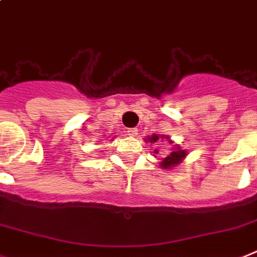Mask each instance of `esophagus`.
I'll use <instances>...</instances> for the list:
<instances>
[{"instance_id":"obj_1","label":"esophagus","mask_w":257,"mask_h":257,"mask_svg":"<svg viewBox=\"0 0 257 257\" xmlns=\"http://www.w3.org/2000/svg\"><path fill=\"white\" fill-rule=\"evenodd\" d=\"M127 135H128V137H137L138 130L137 128H128V130H127Z\"/></svg>"}]
</instances>
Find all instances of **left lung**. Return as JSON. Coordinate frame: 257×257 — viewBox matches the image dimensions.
I'll use <instances>...</instances> for the list:
<instances>
[{
    "mask_svg": "<svg viewBox=\"0 0 257 257\" xmlns=\"http://www.w3.org/2000/svg\"><path fill=\"white\" fill-rule=\"evenodd\" d=\"M148 139H150V142H153V143H155V142L159 140V137H157V135H153L152 138H148ZM186 155H187V153H186L185 150H179V148L178 150H174L166 159H164V161L161 162V166L164 169H170L173 168V166L178 165Z\"/></svg>",
    "mask_w": 257,
    "mask_h": 257,
    "instance_id": "obj_1",
    "label": "left lung"
}]
</instances>
